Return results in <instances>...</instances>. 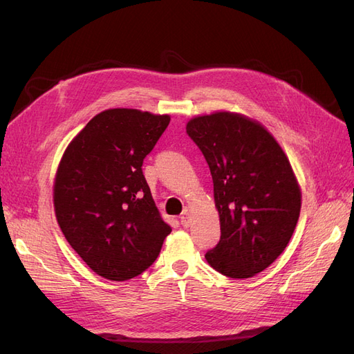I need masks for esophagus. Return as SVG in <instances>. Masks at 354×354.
Instances as JSON below:
<instances>
[{"mask_svg":"<svg viewBox=\"0 0 354 354\" xmlns=\"http://www.w3.org/2000/svg\"><path fill=\"white\" fill-rule=\"evenodd\" d=\"M180 223H181V226H183V227H189V226H190L192 220H190V214H189V211H187V209H185V211H183V214H181Z\"/></svg>","mask_w":354,"mask_h":354,"instance_id":"1","label":"esophagus"}]
</instances>
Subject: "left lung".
Masks as SVG:
<instances>
[{
	"instance_id": "left-lung-1",
	"label": "left lung",
	"mask_w": 354,
	"mask_h": 354,
	"mask_svg": "<svg viewBox=\"0 0 354 354\" xmlns=\"http://www.w3.org/2000/svg\"><path fill=\"white\" fill-rule=\"evenodd\" d=\"M186 133L209 167L220 216L208 264L233 279L263 272L286 248L301 208L282 147L263 125L230 112L194 118Z\"/></svg>"
}]
</instances>
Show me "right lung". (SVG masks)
<instances>
[{
  "mask_svg": "<svg viewBox=\"0 0 354 354\" xmlns=\"http://www.w3.org/2000/svg\"><path fill=\"white\" fill-rule=\"evenodd\" d=\"M168 124V115L137 109L100 112L60 160L53 196L59 226L90 269L109 281L149 269L171 232L142 169Z\"/></svg>",
  "mask_w": 354,
  "mask_h": 354,
  "instance_id": "obj_1",
  "label": "right lung"
}]
</instances>
